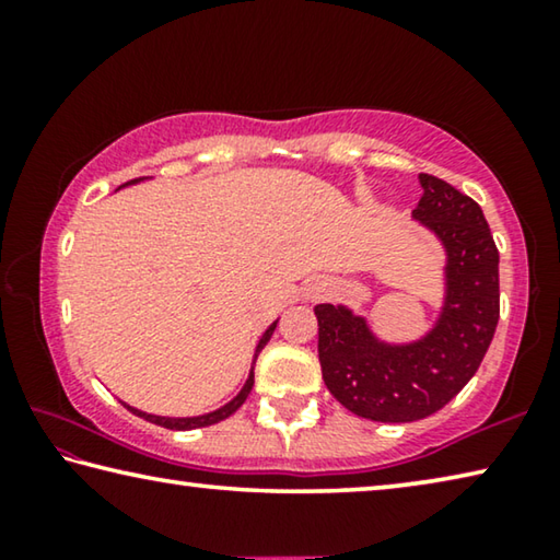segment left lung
<instances>
[{"label": "left lung", "mask_w": 560, "mask_h": 560, "mask_svg": "<svg viewBox=\"0 0 560 560\" xmlns=\"http://www.w3.org/2000/svg\"><path fill=\"white\" fill-rule=\"evenodd\" d=\"M417 222L447 252V296L428 336L393 346L363 316L318 303V360L336 400L373 422H415L442 410L479 371L499 324V252L481 207L422 173Z\"/></svg>", "instance_id": "1"}]
</instances>
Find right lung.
Wrapping results in <instances>:
<instances>
[{
    "label": "right lung",
    "instance_id": "add662e5",
    "mask_svg": "<svg viewBox=\"0 0 560 560\" xmlns=\"http://www.w3.org/2000/svg\"><path fill=\"white\" fill-rule=\"evenodd\" d=\"M140 179H145V177H136V179H130V183H126V185L140 183ZM126 185H120V187H126ZM273 328H277V320H273V324H271L267 330H264V336H261L259 346H257V353H254V363H257V355L261 353V348L269 343ZM252 387H254V368H252L249 377H246V383H244V387L240 390V395H236L232 402H226L224 407H220V410L207 412V415H200V417H160V415H148V412H143V410H136V407H130V405H126V407H128V410H130L132 415L143 417V420L153 422V424H160V428H167V430H197V428H210V424L222 422V420H226V417H230V415H234V412L240 410V407L244 405L246 397H249Z\"/></svg>",
    "mask_w": 560,
    "mask_h": 560
}]
</instances>
